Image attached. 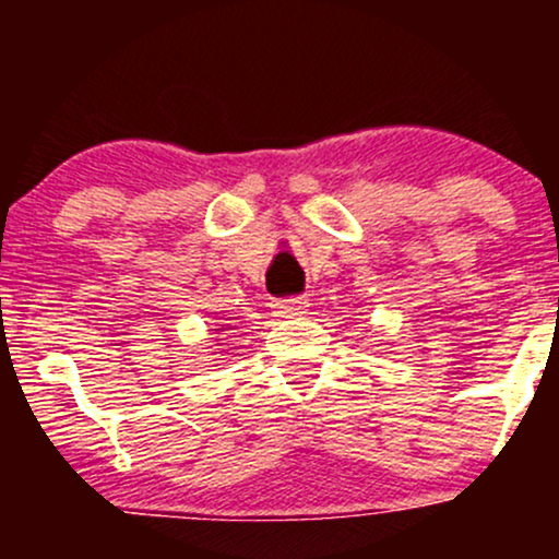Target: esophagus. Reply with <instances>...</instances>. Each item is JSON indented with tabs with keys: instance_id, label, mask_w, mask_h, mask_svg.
Wrapping results in <instances>:
<instances>
[{
	"instance_id": "34e87169",
	"label": "esophagus",
	"mask_w": 559,
	"mask_h": 559,
	"mask_svg": "<svg viewBox=\"0 0 559 559\" xmlns=\"http://www.w3.org/2000/svg\"><path fill=\"white\" fill-rule=\"evenodd\" d=\"M307 305H310V301H307L305 297H294V299L275 301L273 310H275V316H281V318H297V316H301V312H305Z\"/></svg>"
}]
</instances>
